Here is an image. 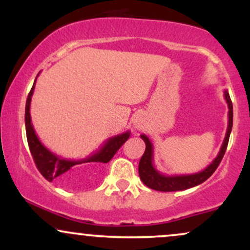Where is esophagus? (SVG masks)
Masks as SVG:
<instances>
[{"label":"esophagus","instance_id":"obj_1","mask_svg":"<svg viewBox=\"0 0 250 250\" xmlns=\"http://www.w3.org/2000/svg\"><path fill=\"white\" fill-rule=\"evenodd\" d=\"M133 125L135 129H137V130H142V129H145L146 127V117L141 115V114H139V115L135 116Z\"/></svg>","mask_w":250,"mask_h":250}]
</instances>
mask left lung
<instances>
[{"mask_svg":"<svg viewBox=\"0 0 250 250\" xmlns=\"http://www.w3.org/2000/svg\"><path fill=\"white\" fill-rule=\"evenodd\" d=\"M225 99L227 104H228V127H227L226 136L223 140L222 146L217 154V156L213 160V162L208 166L207 168L203 169L202 171L195 174L188 175H163L155 168L153 163L154 156V148L153 143L148 139L147 135L142 134L141 139L146 143V151L142 155L141 160L139 163V174L140 179L142 182L149 188L154 189V190L159 191H177V190H185L195 186H199L201 183L205 182L206 180L213 175V173L219 167L221 160H222L223 155L226 153L227 146H228L229 136H230L231 128H233V103H231L230 96H229L228 90H225Z\"/></svg>","mask_w":250,"mask_h":250,"instance_id":"8db88e82","label":"left lung"}]
</instances>
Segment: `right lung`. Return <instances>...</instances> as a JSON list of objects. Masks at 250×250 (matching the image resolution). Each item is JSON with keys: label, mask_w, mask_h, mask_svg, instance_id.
Listing matches in <instances>:
<instances>
[{"label": "right lung", "mask_w": 250, "mask_h": 250, "mask_svg": "<svg viewBox=\"0 0 250 250\" xmlns=\"http://www.w3.org/2000/svg\"><path fill=\"white\" fill-rule=\"evenodd\" d=\"M36 79L29 95L27 97L24 115L25 131H27V140L28 145H29L30 153L33 155V159L35 161L37 169L44 176L45 180H48L49 182L56 181V182L61 183V185H69V183L73 182L74 177H76V175L90 173V171L96 170L99 166L110 161L114 155L116 154V151L121 148L123 143L129 139L130 131H125V133L119 134L116 136L109 137L107 141L104 142V145L96 153L85 157V159L67 160L64 157L54 154L53 151H50L49 149L42 145V142L40 141V139L35 133L33 123H31L30 102L31 96L34 94V89H35Z\"/></svg>", "instance_id": "obj_1"}]
</instances>
